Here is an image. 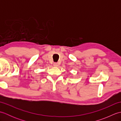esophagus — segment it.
<instances>
[{"label": "esophagus", "instance_id": "obj_1", "mask_svg": "<svg viewBox=\"0 0 121 121\" xmlns=\"http://www.w3.org/2000/svg\"><path fill=\"white\" fill-rule=\"evenodd\" d=\"M59 65H58V63H56V62H55L53 63V66H58Z\"/></svg>", "mask_w": 121, "mask_h": 121}]
</instances>
